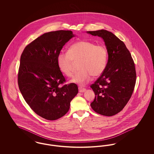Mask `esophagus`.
I'll use <instances>...</instances> for the list:
<instances>
[{"instance_id":"esophagus-1","label":"esophagus","mask_w":154,"mask_h":154,"mask_svg":"<svg viewBox=\"0 0 154 154\" xmlns=\"http://www.w3.org/2000/svg\"><path fill=\"white\" fill-rule=\"evenodd\" d=\"M79 91L80 92H84L85 91V88H82V87H79Z\"/></svg>"}]
</instances>
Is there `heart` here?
Masks as SVG:
<instances>
[{
	"label": "heart",
	"instance_id": "1",
	"mask_svg": "<svg viewBox=\"0 0 154 154\" xmlns=\"http://www.w3.org/2000/svg\"><path fill=\"white\" fill-rule=\"evenodd\" d=\"M107 48L101 44L88 40H80L74 43L68 52H60L57 57V63L60 71L67 77L73 74L74 62L79 63L78 73L71 81L84 85L91 80L92 75L97 77L104 72L108 61Z\"/></svg>",
	"mask_w": 154,
	"mask_h": 154
}]
</instances>
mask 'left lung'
Listing matches in <instances>:
<instances>
[{
    "label": "left lung",
    "mask_w": 154,
    "mask_h": 154,
    "mask_svg": "<svg viewBox=\"0 0 154 154\" xmlns=\"http://www.w3.org/2000/svg\"><path fill=\"white\" fill-rule=\"evenodd\" d=\"M87 33L102 38L109 55L104 72L91 85L95 95L91 106L99 114L112 116L124 108L132 96L136 81L134 63L124 43L111 32Z\"/></svg>",
    "instance_id": "8db88e82"
}]
</instances>
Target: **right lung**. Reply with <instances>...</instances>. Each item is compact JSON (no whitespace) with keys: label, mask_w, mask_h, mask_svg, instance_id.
<instances>
[{"label":"right lung","mask_w":154,"mask_h":154,"mask_svg":"<svg viewBox=\"0 0 154 154\" xmlns=\"http://www.w3.org/2000/svg\"><path fill=\"white\" fill-rule=\"evenodd\" d=\"M73 37L71 30L45 33L26 45L21 56L18 74L20 92L31 109L47 120L65 116L78 93L74 83L60 87L66 80L57 63L63 46Z\"/></svg>","instance_id":"1"}]
</instances>
